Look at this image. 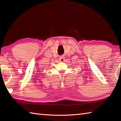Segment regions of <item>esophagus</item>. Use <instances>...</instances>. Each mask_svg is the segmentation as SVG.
Returning a JSON list of instances; mask_svg holds the SVG:
<instances>
[{
	"label": "esophagus",
	"mask_w": 121,
	"mask_h": 121,
	"mask_svg": "<svg viewBox=\"0 0 121 121\" xmlns=\"http://www.w3.org/2000/svg\"><path fill=\"white\" fill-rule=\"evenodd\" d=\"M59 60H60L61 62H63V61H65V58L62 56H61V57H60V58H59Z\"/></svg>",
	"instance_id": "34e87169"
}]
</instances>
